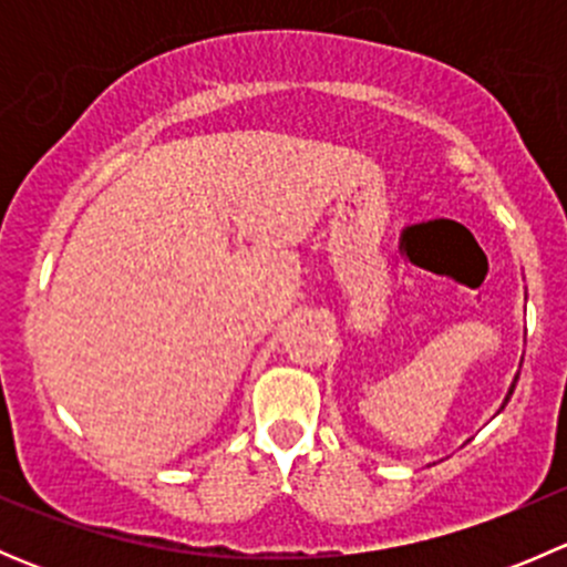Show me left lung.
<instances>
[{
  "label": "left lung",
  "mask_w": 567,
  "mask_h": 567,
  "mask_svg": "<svg viewBox=\"0 0 567 567\" xmlns=\"http://www.w3.org/2000/svg\"><path fill=\"white\" fill-rule=\"evenodd\" d=\"M518 375H522V364H518V373H516V375H513V381H511V390H507V394H505V400H502L499 411H505L507 400H511V394H513V390H516V384H518Z\"/></svg>",
  "instance_id": "8db88e82"
}]
</instances>
